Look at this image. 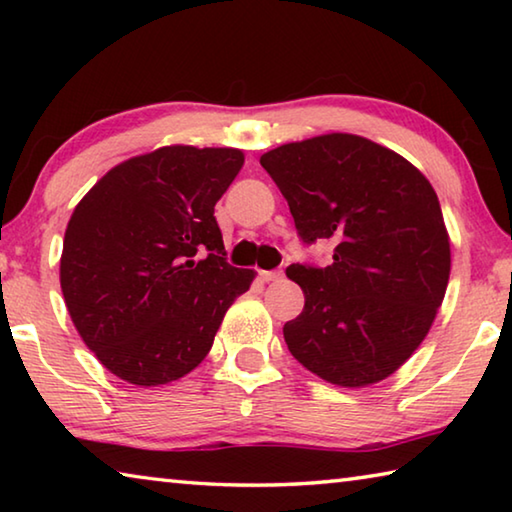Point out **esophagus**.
I'll list each match as a JSON object with an SVG mask.
<instances>
[{"mask_svg":"<svg viewBox=\"0 0 512 512\" xmlns=\"http://www.w3.org/2000/svg\"><path fill=\"white\" fill-rule=\"evenodd\" d=\"M282 271H259V277H262V282H277L282 280Z\"/></svg>","mask_w":512,"mask_h":512,"instance_id":"obj_1","label":"esophagus"}]
</instances>
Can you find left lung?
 Returning a JSON list of instances; mask_svg holds the SVG:
<instances>
[{
    "instance_id": "8db88e82",
    "label": "left lung",
    "mask_w": 512,
    "mask_h": 512,
    "mask_svg": "<svg viewBox=\"0 0 512 512\" xmlns=\"http://www.w3.org/2000/svg\"><path fill=\"white\" fill-rule=\"evenodd\" d=\"M302 241H334L325 268L291 264L305 309L284 325L289 352L316 377L363 388L420 348L443 305L452 248L424 173L350 133L316 135L264 153Z\"/></svg>"
}]
</instances>
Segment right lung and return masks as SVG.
Listing matches in <instances>:
<instances>
[{
  "label": "right lung",
  "mask_w": 512,
  "mask_h": 512,
  "mask_svg": "<svg viewBox=\"0 0 512 512\" xmlns=\"http://www.w3.org/2000/svg\"><path fill=\"white\" fill-rule=\"evenodd\" d=\"M239 149L160 146L112 167L69 216L60 289L83 343L133 386H162L212 350L225 311L255 280L225 262L214 205Z\"/></svg>",
  "instance_id": "obj_1"
}]
</instances>
